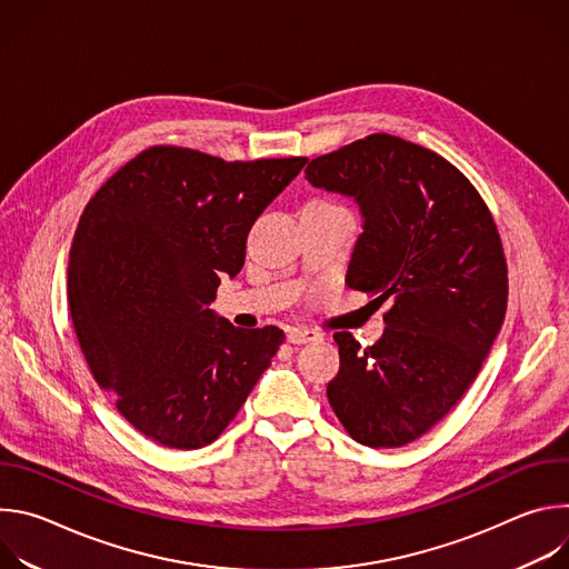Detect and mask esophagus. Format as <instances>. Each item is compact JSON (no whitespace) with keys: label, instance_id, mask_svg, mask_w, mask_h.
Returning a JSON list of instances; mask_svg holds the SVG:
<instances>
[{"label":"esophagus","instance_id":"34e87169","mask_svg":"<svg viewBox=\"0 0 569 569\" xmlns=\"http://www.w3.org/2000/svg\"><path fill=\"white\" fill-rule=\"evenodd\" d=\"M321 336L310 329H290L288 331V342H292V345H306V342H315Z\"/></svg>","mask_w":569,"mask_h":569}]
</instances>
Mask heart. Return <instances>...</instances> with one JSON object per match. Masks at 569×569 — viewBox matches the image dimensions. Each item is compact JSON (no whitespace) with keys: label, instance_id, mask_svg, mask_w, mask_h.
Instances as JSON below:
<instances>
[{"label":"heart","instance_id":"b5f03b06","mask_svg":"<svg viewBox=\"0 0 569 569\" xmlns=\"http://www.w3.org/2000/svg\"><path fill=\"white\" fill-rule=\"evenodd\" d=\"M315 204H331V202H321V200H315Z\"/></svg>","mask_w":569,"mask_h":569}]
</instances>
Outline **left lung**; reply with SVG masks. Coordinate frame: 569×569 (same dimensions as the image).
Returning a JSON list of instances; mask_svg holds the SVG:
<instances>
[{"label": "left lung", "mask_w": 569, "mask_h": 569, "mask_svg": "<svg viewBox=\"0 0 569 569\" xmlns=\"http://www.w3.org/2000/svg\"><path fill=\"white\" fill-rule=\"evenodd\" d=\"M315 189L353 198L362 233L347 286L389 301L382 338L336 333L327 396L347 432L400 448L437 426L489 356L507 312L500 233L475 187L441 154L369 134L306 167Z\"/></svg>", "instance_id": "obj_1"}]
</instances>
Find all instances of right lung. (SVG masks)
Wrapping results in <instances>:
<instances>
[{
	"label": "right lung",
	"mask_w": 569,
	"mask_h": 569,
	"mask_svg": "<svg viewBox=\"0 0 569 569\" xmlns=\"http://www.w3.org/2000/svg\"><path fill=\"white\" fill-rule=\"evenodd\" d=\"M306 161L154 146L88 202L69 252L71 321L94 380L143 437L178 450L216 441L270 367L283 331L236 329L209 303Z\"/></svg>",
	"instance_id": "add662e5"
}]
</instances>
